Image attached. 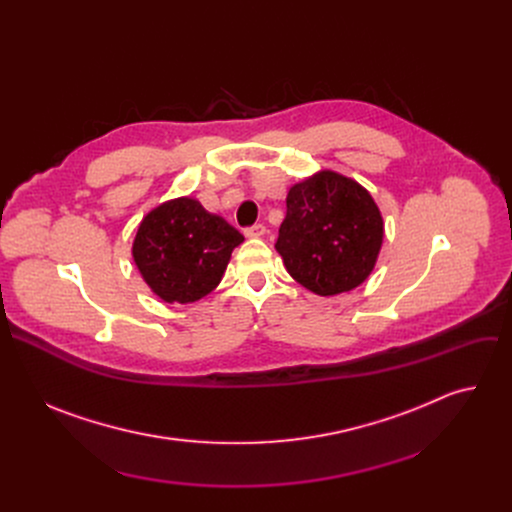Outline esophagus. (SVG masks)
Returning a JSON list of instances; mask_svg holds the SVG:
<instances>
[{
  "mask_svg": "<svg viewBox=\"0 0 512 512\" xmlns=\"http://www.w3.org/2000/svg\"><path fill=\"white\" fill-rule=\"evenodd\" d=\"M265 227L259 223V225H253V227H247L243 233H245V237H251V239H255V237H263L265 235Z\"/></svg>",
  "mask_w": 512,
  "mask_h": 512,
  "instance_id": "1",
  "label": "esophagus"
}]
</instances>
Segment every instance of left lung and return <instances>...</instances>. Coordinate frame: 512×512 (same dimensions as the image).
<instances>
[{"label": "left lung", "instance_id": "8db88e82", "mask_svg": "<svg viewBox=\"0 0 512 512\" xmlns=\"http://www.w3.org/2000/svg\"><path fill=\"white\" fill-rule=\"evenodd\" d=\"M275 243L287 273L318 296H336L367 279L383 243V216L354 180L320 172L287 192Z\"/></svg>", "mask_w": 512, "mask_h": 512}]
</instances>
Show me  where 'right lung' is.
<instances>
[{
	"instance_id": "obj_1",
	"label": "right lung",
	"mask_w": 512,
	"mask_h": 512,
	"mask_svg": "<svg viewBox=\"0 0 512 512\" xmlns=\"http://www.w3.org/2000/svg\"><path fill=\"white\" fill-rule=\"evenodd\" d=\"M245 237L194 198L160 204L143 218L133 261L164 302L190 304L221 283L231 253Z\"/></svg>"
}]
</instances>
